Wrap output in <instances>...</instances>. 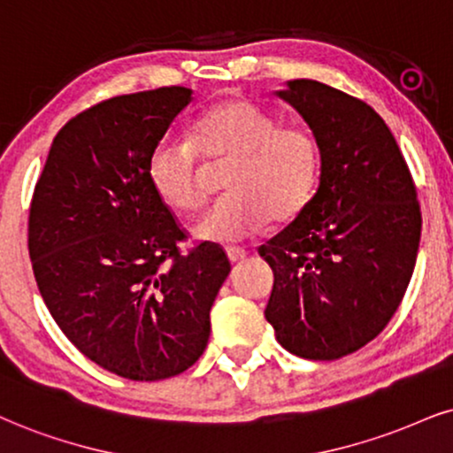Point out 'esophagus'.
Masks as SVG:
<instances>
[{"label":"esophagus","instance_id":"obj_1","mask_svg":"<svg viewBox=\"0 0 453 453\" xmlns=\"http://www.w3.org/2000/svg\"><path fill=\"white\" fill-rule=\"evenodd\" d=\"M226 256L228 260L233 262V265H237V262H243L245 256H248V252H245L243 248H228L226 250Z\"/></svg>","mask_w":453,"mask_h":453}]
</instances>
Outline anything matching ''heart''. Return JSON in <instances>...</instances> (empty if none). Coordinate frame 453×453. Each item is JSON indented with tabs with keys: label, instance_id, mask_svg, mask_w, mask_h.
Masks as SVG:
<instances>
[{
	"label": "heart",
	"instance_id": "heart-1",
	"mask_svg": "<svg viewBox=\"0 0 453 453\" xmlns=\"http://www.w3.org/2000/svg\"><path fill=\"white\" fill-rule=\"evenodd\" d=\"M197 155L231 161L225 174L226 197L216 201L195 222V239L235 243L260 233L271 216L298 214L315 191L321 155L315 136L279 119L252 100L233 98L216 104L193 124L191 138H161L150 150L147 174L153 191L176 211L203 205Z\"/></svg>",
	"mask_w": 453,
	"mask_h": 453
}]
</instances>
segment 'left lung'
<instances>
[{
  "label": "left lung",
  "mask_w": 453,
  "mask_h": 453,
  "mask_svg": "<svg viewBox=\"0 0 453 453\" xmlns=\"http://www.w3.org/2000/svg\"><path fill=\"white\" fill-rule=\"evenodd\" d=\"M275 94L309 124L321 176L300 214L258 248L275 275L265 317L292 355L334 361L376 338L399 309L420 245V203L370 104L315 80Z\"/></svg>",
  "instance_id": "obj_1"
}]
</instances>
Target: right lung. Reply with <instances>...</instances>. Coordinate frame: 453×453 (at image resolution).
Here are the masks:
<instances>
[{
  "label": "right lung",
  "instance_id": "obj_1",
  "mask_svg": "<svg viewBox=\"0 0 453 453\" xmlns=\"http://www.w3.org/2000/svg\"><path fill=\"white\" fill-rule=\"evenodd\" d=\"M191 88L126 94L56 134L29 210V256L50 315L88 359L127 380H164L203 355L231 273L222 248L182 254V228L147 174Z\"/></svg>",
  "mask_w": 453,
  "mask_h": 453
}]
</instances>
